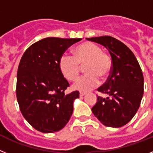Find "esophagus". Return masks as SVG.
I'll list each match as a JSON object with an SVG mask.
<instances>
[{
  "label": "esophagus",
  "mask_w": 153,
  "mask_h": 153,
  "mask_svg": "<svg viewBox=\"0 0 153 153\" xmlns=\"http://www.w3.org/2000/svg\"><path fill=\"white\" fill-rule=\"evenodd\" d=\"M80 97H83V96L86 95V93H85V92H80Z\"/></svg>",
  "instance_id": "34e87169"
}]
</instances>
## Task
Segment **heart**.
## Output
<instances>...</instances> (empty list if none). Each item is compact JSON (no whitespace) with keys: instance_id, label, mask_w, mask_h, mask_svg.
<instances>
[{"instance_id":"heart-1","label":"heart","mask_w":153,"mask_h":153,"mask_svg":"<svg viewBox=\"0 0 153 153\" xmlns=\"http://www.w3.org/2000/svg\"><path fill=\"white\" fill-rule=\"evenodd\" d=\"M85 66L86 75L74 85L75 90L88 92L100 84V79L109 76L112 61L99 46L91 42H85L73 49V57L62 55L59 60V68L63 76L70 82H75L79 76L80 66Z\"/></svg>"}]
</instances>
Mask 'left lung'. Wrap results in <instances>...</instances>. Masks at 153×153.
I'll return each instance as SVG.
<instances>
[{"mask_svg":"<svg viewBox=\"0 0 153 153\" xmlns=\"http://www.w3.org/2000/svg\"><path fill=\"white\" fill-rule=\"evenodd\" d=\"M87 39L104 46L112 59L111 75L97 89L107 97H97L92 113L104 126L121 127L134 117L143 96L141 68L133 52L114 37L105 36Z\"/></svg>","mask_w":153,"mask_h":153,"instance_id":"1","label":"left lung"}]
</instances>
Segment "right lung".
Segmentation results:
<instances>
[{
	"label": "right lung",
	"instance_id": "add662e5",
	"mask_svg": "<svg viewBox=\"0 0 153 153\" xmlns=\"http://www.w3.org/2000/svg\"><path fill=\"white\" fill-rule=\"evenodd\" d=\"M80 40L48 37L33 44L22 56L16 98L23 116L38 131L57 132L71 118L79 92L65 94L69 84L60 71L59 60L69 46Z\"/></svg>",
	"mask_w": 153,
	"mask_h": 153
}]
</instances>
